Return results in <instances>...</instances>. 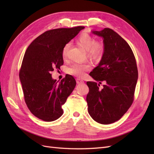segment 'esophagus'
<instances>
[{"label": "esophagus", "instance_id": "1", "mask_svg": "<svg viewBox=\"0 0 154 154\" xmlns=\"http://www.w3.org/2000/svg\"><path fill=\"white\" fill-rule=\"evenodd\" d=\"M76 83H78V84H80V83H84V81L81 80V79H80V78H77L76 79Z\"/></svg>", "mask_w": 154, "mask_h": 154}]
</instances>
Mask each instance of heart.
I'll use <instances>...</instances> for the list:
<instances>
[{
  "instance_id": "1",
  "label": "heart",
  "mask_w": 154,
  "mask_h": 154,
  "mask_svg": "<svg viewBox=\"0 0 154 154\" xmlns=\"http://www.w3.org/2000/svg\"><path fill=\"white\" fill-rule=\"evenodd\" d=\"M77 43L87 51V57L94 61L100 60L103 57L105 52V44L102 41H96L94 38L88 34H82L77 39ZM70 43L65 44L62 49V55L63 58L67 57ZM91 66L88 63H74L67 69V73L79 77H83L85 72L91 69Z\"/></svg>"
}]
</instances>
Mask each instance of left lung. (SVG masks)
<instances>
[{"instance_id":"left-lung-1","label":"left lung","mask_w":154,"mask_h":154,"mask_svg":"<svg viewBox=\"0 0 154 154\" xmlns=\"http://www.w3.org/2000/svg\"><path fill=\"white\" fill-rule=\"evenodd\" d=\"M92 32L103 38L105 52L98 66L89 74L100 84L106 83L100 89L96 82H87L88 112L95 122L108 125L122 118L133 103L137 63L132 49L117 32L110 28Z\"/></svg>"}]
</instances>
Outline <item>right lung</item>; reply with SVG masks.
I'll list each match as a JSON object with an SVG mask.
<instances>
[{"label": "right lung", "instance_id": "right-lung-1", "mask_svg": "<svg viewBox=\"0 0 154 154\" xmlns=\"http://www.w3.org/2000/svg\"><path fill=\"white\" fill-rule=\"evenodd\" d=\"M84 28L77 26L47 31L26 49L19 71L24 100L31 112L44 122L61 117L62 106L76 86L72 76L66 75L58 83L51 77V72L63 64L62 52L65 44Z\"/></svg>", "mask_w": 154, "mask_h": 154}]
</instances>
